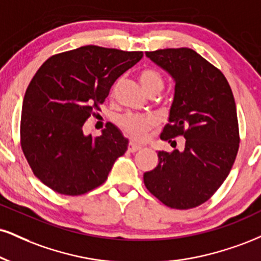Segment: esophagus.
I'll return each mask as SVG.
<instances>
[{
	"mask_svg": "<svg viewBox=\"0 0 261 261\" xmlns=\"http://www.w3.org/2000/svg\"><path fill=\"white\" fill-rule=\"evenodd\" d=\"M141 148H142V146H140V144L130 143V144H128V147H127V150H128V152H131V153H135V152H137V150H140Z\"/></svg>",
	"mask_w": 261,
	"mask_h": 261,
	"instance_id": "1",
	"label": "esophagus"
}]
</instances>
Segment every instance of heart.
Masks as SVG:
<instances>
[{
    "instance_id": "heart-1",
    "label": "heart",
    "mask_w": 261,
    "mask_h": 261,
    "mask_svg": "<svg viewBox=\"0 0 261 261\" xmlns=\"http://www.w3.org/2000/svg\"><path fill=\"white\" fill-rule=\"evenodd\" d=\"M140 83L149 96H156L164 89V77L156 69L144 68L139 75ZM158 121L153 115L124 114L118 119V125L126 136L135 141H141L147 133L156 126Z\"/></svg>"
}]
</instances>
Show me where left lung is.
<instances>
[{
	"label": "left lung",
	"mask_w": 261,
	"mask_h": 261,
	"mask_svg": "<svg viewBox=\"0 0 261 261\" xmlns=\"http://www.w3.org/2000/svg\"><path fill=\"white\" fill-rule=\"evenodd\" d=\"M146 56L175 80V95L161 139L176 148L159 150L158 165L143 174L147 190L166 206L192 209L206 202L230 174L240 147L237 111L225 75L191 48Z\"/></svg>",
	"instance_id": "1"
}]
</instances>
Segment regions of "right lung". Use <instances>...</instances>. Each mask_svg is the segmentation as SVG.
Wrapping results in <instances>:
<instances>
[{"label":"right lung","mask_w":261,"mask_h":261,"mask_svg":"<svg viewBox=\"0 0 261 261\" xmlns=\"http://www.w3.org/2000/svg\"><path fill=\"white\" fill-rule=\"evenodd\" d=\"M141 51L83 46L52 56L31 79L20 119V144L34 175L55 192L80 196L105 184L128 141L107 124L102 135L83 126L105 102L120 75Z\"/></svg>","instance_id":"1"}]
</instances>
